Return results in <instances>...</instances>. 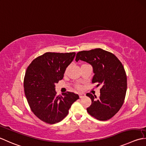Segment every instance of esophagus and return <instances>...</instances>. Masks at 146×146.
I'll return each mask as SVG.
<instances>
[{"label": "esophagus", "mask_w": 146, "mask_h": 146, "mask_svg": "<svg viewBox=\"0 0 146 146\" xmlns=\"http://www.w3.org/2000/svg\"><path fill=\"white\" fill-rule=\"evenodd\" d=\"M85 96H86V95H85V94H84V93H80L79 94L80 98H84V97H85Z\"/></svg>", "instance_id": "esophagus-1"}]
</instances>
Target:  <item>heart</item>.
I'll list each match as a JSON object with an SVG mask.
<instances>
[{
  "mask_svg": "<svg viewBox=\"0 0 146 146\" xmlns=\"http://www.w3.org/2000/svg\"><path fill=\"white\" fill-rule=\"evenodd\" d=\"M76 87L78 88H80V85H76Z\"/></svg>",
  "mask_w": 146,
  "mask_h": 146,
  "instance_id": "1",
  "label": "heart"
}]
</instances>
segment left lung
<instances>
[{
  "instance_id": "8db88e82",
  "label": "left lung",
  "mask_w": 146,
  "mask_h": 146,
  "mask_svg": "<svg viewBox=\"0 0 146 146\" xmlns=\"http://www.w3.org/2000/svg\"><path fill=\"white\" fill-rule=\"evenodd\" d=\"M79 60L92 65V83L98 84L97 87L102 85L98 99L92 94H86L92 100L87 112L99 120H108L118 112L124 102L127 80L123 66L113 54L99 48L78 52L75 61Z\"/></svg>"
}]
</instances>
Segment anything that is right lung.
<instances>
[{
	"label": "right lung",
	"mask_w": 146,
	"mask_h": 146,
	"mask_svg": "<svg viewBox=\"0 0 146 146\" xmlns=\"http://www.w3.org/2000/svg\"><path fill=\"white\" fill-rule=\"evenodd\" d=\"M75 52H46L28 66L24 78L25 94L30 109L37 118L47 123L61 121L68 115L78 94L67 92L57 96L55 84L75 56Z\"/></svg>",
	"instance_id": "add662e5"
}]
</instances>
